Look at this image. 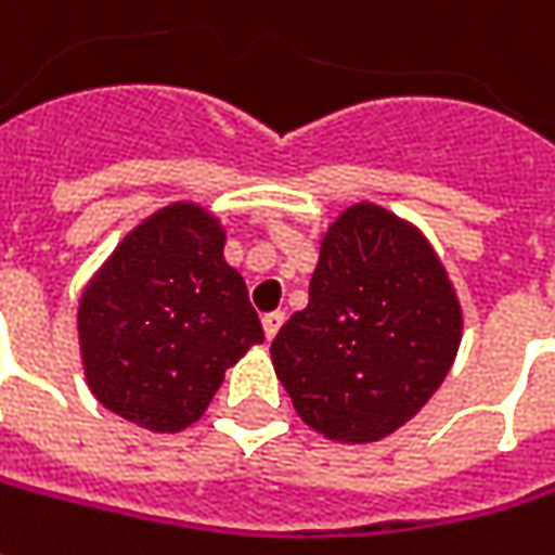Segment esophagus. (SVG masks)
<instances>
[{"mask_svg":"<svg viewBox=\"0 0 555 555\" xmlns=\"http://www.w3.org/2000/svg\"><path fill=\"white\" fill-rule=\"evenodd\" d=\"M282 323H285V313H282V310L263 317V335H267V341H273V338H276V332L282 328Z\"/></svg>","mask_w":555,"mask_h":555,"instance_id":"34e87169","label":"esophagus"}]
</instances>
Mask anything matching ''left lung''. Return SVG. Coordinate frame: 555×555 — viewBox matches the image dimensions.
I'll return each instance as SVG.
<instances>
[{"label":"left lung","instance_id":"obj_1","mask_svg":"<svg viewBox=\"0 0 555 555\" xmlns=\"http://www.w3.org/2000/svg\"><path fill=\"white\" fill-rule=\"evenodd\" d=\"M460 338L463 310L428 238L360 202L323 235L310 301L279 328L270 353L310 428L370 444L441 388Z\"/></svg>","mask_w":555,"mask_h":555}]
</instances>
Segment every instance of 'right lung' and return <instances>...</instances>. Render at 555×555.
I'll return each mask as SVG.
<instances>
[{
	"label": "right lung",
	"mask_w": 555,
	"mask_h": 555,
	"mask_svg": "<svg viewBox=\"0 0 555 555\" xmlns=\"http://www.w3.org/2000/svg\"><path fill=\"white\" fill-rule=\"evenodd\" d=\"M227 232L192 202L142 220L83 288L77 310L89 391L149 431L202 420L223 373L263 341Z\"/></svg>",
	"instance_id": "add662e5"
}]
</instances>
